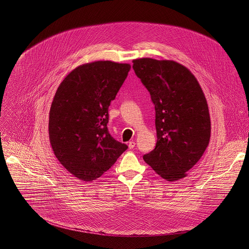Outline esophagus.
<instances>
[{"label":"esophagus","mask_w":249,"mask_h":249,"mask_svg":"<svg viewBox=\"0 0 249 249\" xmlns=\"http://www.w3.org/2000/svg\"><path fill=\"white\" fill-rule=\"evenodd\" d=\"M128 146H129L130 149L134 148V147H135V142H134V141H130V142L128 143Z\"/></svg>","instance_id":"1"}]
</instances>
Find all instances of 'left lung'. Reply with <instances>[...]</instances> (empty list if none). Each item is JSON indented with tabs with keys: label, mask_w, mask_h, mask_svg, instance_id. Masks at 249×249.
I'll use <instances>...</instances> for the list:
<instances>
[{
	"label": "left lung",
	"mask_w": 249,
	"mask_h": 249,
	"mask_svg": "<svg viewBox=\"0 0 249 249\" xmlns=\"http://www.w3.org/2000/svg\"><path fill=\"white\" fill-rule=\"evenodd\" d=\"M132 62L155 108L158 141L143 160L162 178L176 181L187 176L209 145L207 100L197 78L180 63L147 57Z\"/></svg>",
	"instance_id": "8db88e82"
}]
</instances>
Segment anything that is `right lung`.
Segmentation results:
<instances>
[{
    "label": "right lung",
    "instance_id": "obj_1",
    "mask_svg": "<svg viewBox=\"0 0 249 249\" xmlns=\"http://www.w3.org/2000/svg\"><path fill=\"white\" fill-rule=\"evenodd\" d=\"M131 69L100 60L71 71L49 111V140L64 168L84 181L100 178L128 148L109 133V106Z\"/></svg>",
    "mask_w": 249,
    "mask_h": 249
}]
</instances>
